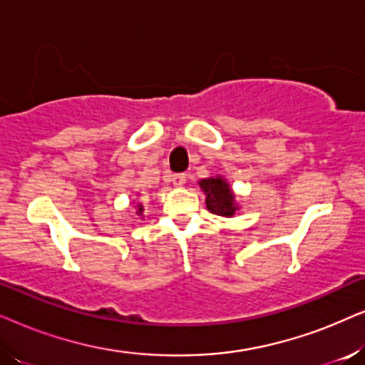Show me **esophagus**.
<instances>
[{
  "label": "esophagus",
  "instance_id": "obj_1",
  "mask_svg": "<svg viewBox=\"0 0 365 365\" xmlns=\"http://www.w3.org/2000/svg\"><path fill=\"white\" fill-rule=\"evenodd\" d=\"M171 182L174 187H182L186 184V174H173Z\"/></svg>",
  "mask_w": 365,
  "mask_h": 365
}]
</instances>
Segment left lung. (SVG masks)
Instances as JSON below:
<instances>
[{
    "label": "left lung",
    "instance_id": "obj_1",
    "mask_svg": "<svg viewBox=\"0 0 365 365\" xmlns=\"http://www.w3.org/2000/svg\"><path fill=\"white\" fill-rule=\"evenodd\" d=\"M197 184L202 189V192L206 194L207 211L216 214V216L234 217V214L239 211V202L226 178H206L201 179Z\"/></svg>",
    "mask_w": 365,
    "mask_h": 365
}]
</instances>
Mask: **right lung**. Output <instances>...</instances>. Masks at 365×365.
<instances>
[{
    "label": "right lung",
    "mask_w": 365,
    "mask_h": 365,
    "mask_svg": "<svg viewBox=\"0 0 365 365\" xmlns=\"http://www.w3.org/2000/svg\"><path fill=\"white\" fill-rule=\"evenodd\" d=\"M143 212H144V206L141 202H138L136 204V214H138V216H143Z\"/></svg>",
    "instance_id": "obj_1"
}]
</instances>
